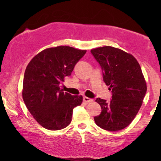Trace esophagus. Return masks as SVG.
Returning <instances> with one entry per match:
<instances>
[{"label":"esophagus","instance_id":"34e87169","mask_svg":"<svg viewBox=\"0 0 161 161\" xmlns=\"http://www.w3.org/2000/svg\"><path fill=\"white\" fill-rule=\"evenodd\" d=\"M83 101L86 103H92V101H93V99L89 98V97H83Z\"/></svg>","mask_w":161,"mask_h":161}]
</instances>
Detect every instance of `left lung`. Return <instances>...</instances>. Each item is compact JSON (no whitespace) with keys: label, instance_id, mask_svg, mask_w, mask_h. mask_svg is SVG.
Segmentation results:
<instances>
[{"label":"left lung","instance_id":"1","mask_svg":"<svg viewBox=\"0 0 161 161\" xmlns=\"http://www.w3.org/2000/svg\"><path fill=\"white\" fill-rule=\"evenodd\" d=\"M91 52L101 66L103 79L112 99H96L101 113L95 116V123L108 131H118L132 123L141 108L147 85L141 66L131 53L123 50L104 46L92 49Z\"/></svg>","mask_w":161,"mask_h":161}]
</instances>
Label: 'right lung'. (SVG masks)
<instances>
[{
	"instance_id": "right-lung-1",
	"label": "right lung",
	"mask_w": 161,
	"mask_h": 161,
	"mask_svg": "<svg viewBox=\"0 0 161 161\" xmlns=\"http://www.w3.org/2000/svg\"><path fill=\"white\" fill-rule=\"evenodd\" d=\"M86 50L58 46L43 50L28 64L24 74L23 98L35 119L44 128L60 130L71 123L73 110L82 95L64 92L60 84L69 76Z\"/></svg>"
}]
</instances>
